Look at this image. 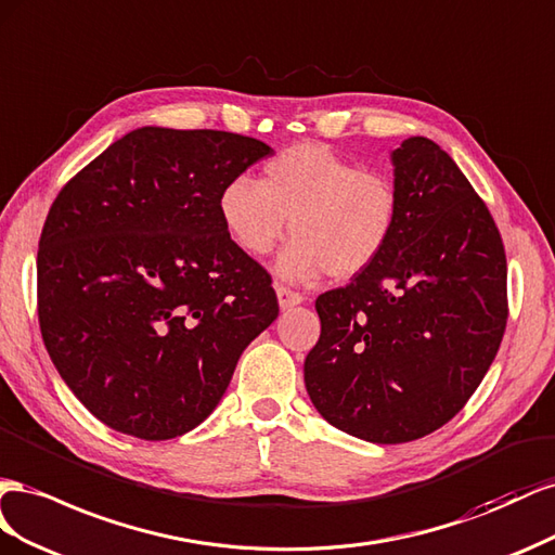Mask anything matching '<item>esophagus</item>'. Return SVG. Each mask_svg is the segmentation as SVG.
Returning <instances> with one entry per match:
<instances>
[{"label":"esophagus","mask_w":555,"mask_h":555,"mask_svg":"<svg viewBox=\"0 0 555 555\" xmlns=\"http://www.w3.org/2000/svg\"><path fill=\"white\" fill-rule=\"evenodd\" d=\"M276 297H279V307L281 309H291V307H297L305 302V295L302 293H295L286 286H276Z\"/></svg>","instance_id":"34e87169"}]
</instances>
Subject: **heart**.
Returning a JSON list of instances; mask_svg holds the SVG:
<instances>
[{
    "mask_svg": "<svg viewBox=\"0 0 555 555\" xmlns=\"http://www.w3.org/2000/svg\"><path fill=\"white\" fill-rule=\"evenodd\" d=\"M216 207L228 236L248 256H267L291 223L295 240L279 258L286 279L311 281L323 272L351 279L390 244L400 195L384 171L305 141L269 157L262 183L230 179Z\"/></svg>",
    "mask_w": 555,
    "mask_h": 555,
    "instance_id": "b5f03b06",
    "label": "heart"
}]
</instances>
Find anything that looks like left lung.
I'll return each mask as SVG.
<instances>
[{
	"label": "left lung",
	"instance_id": "1",
	"mask_svg": "<svg viewBox=\"0 0 555 555\" xmlns=\"http://www.w3.org/2000/svg\"><path fill=\"white\" fill-rule=\"evenodd\" d=\"M400 216L372 267L315 299L307 392L339 430L402 444L439 430L479 388L506 327V258L483 199L447 151L392 155Z\"/></svg>",
	"mask_w": 555,
	"mask_h": 555
}]
</instances>
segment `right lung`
I'll return each mask as SVG.
<instances>
[{"instance_id": "obj_1", "label": "right lung", "mask_w": 555, "mask_h": 555, "mask_svg": "<svg viewBox=\"0 0 555 555\" xmlns=\"http://www.w3.org/2000/svg\"><path fill=\"white\" fill-rule=\"evenodd\" d=\"M272 149L220 130L139 128L60 190L37 253L39 325L78 400L122 435L181 437L279 315L218 193Z\"/></svg>"}]
</instances>
